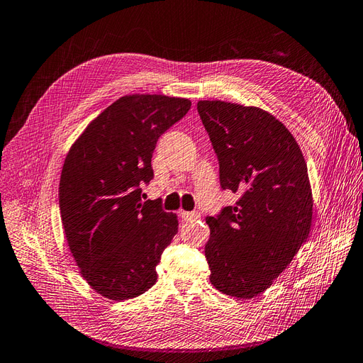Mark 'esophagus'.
<instances>
[{
    "instance_id": "esophagus-1",
    "label": "esophagus",
    "mask_w": 363,
    "mask_h": 363,
    "mask_svg": "<svg viewBox=\"0 0 363 363\" xmlns=\"http://www.w3.org/2000/svg\"><path fill=\"white\" fill-rule=\"evenodd\" d=\"M181 217L184 220H198L201 214L198 211H181Z\"/></svg>"
}]
</instances>
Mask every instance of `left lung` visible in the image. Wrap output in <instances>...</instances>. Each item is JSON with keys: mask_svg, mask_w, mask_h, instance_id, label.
Returning <instances> with one entry per match:
<instances>
[{"mask_svg": "<svg viewBox=\"0 0 363 363\" xmlns=\"http://www.w3.org/2000/svg\"><path fill=\"white\" fill-rule=\"evenodd\" d=\"M198 112L219 160L223 190L235 206L206 217L210 281L235 298L264 292L291 264L312 225L307 164L294 135L257 106L199 100Z\"/></svg>", "mask_w": 363, "mask_h": 363, "instance_id": "1", "label": "left lung"}]
</instances>
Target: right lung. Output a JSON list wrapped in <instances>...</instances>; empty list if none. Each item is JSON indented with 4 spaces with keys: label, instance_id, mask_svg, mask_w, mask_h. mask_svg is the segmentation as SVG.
<instances>
[{
    "label": "right lung",
    "instance_id": "right-lung-1",
    "mask_svg": "<svg viewBox=\"0 0 363 363\" xmlns=\"http://www.w3.org/2000/svg\"><path fill=\"white\" fill-rule=\"evenodd\" d=\"M191 101L133 94L113 101L72 144L59 182V208L69 251L86 283L112 301L135 298L157 283L162 251L178 216L141 201L153 178L158 138Z\"/></svg>",
    "mask_w": 363,
    "mask_h": 363
}]
</instances>
